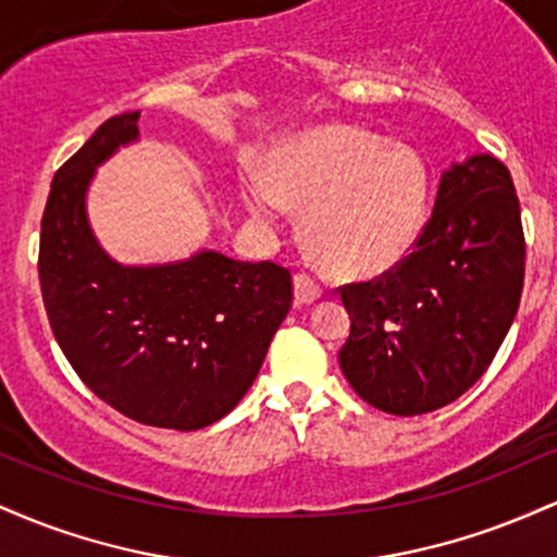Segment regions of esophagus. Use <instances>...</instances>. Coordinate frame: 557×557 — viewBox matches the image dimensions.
<instances>
[{"label": "esophagus", "mask_w": 557, "mask_h": 557, "mask_svg": "<svg viewBox=\"0 0 557 557\" xmlns=\"http://www.w3.org/2000/svg\"><path fill=\"white\" fill-rule=\"evenodd\" d=\"M293 296H296V306H311L314 300L322 298V287L306 274H296L293 277Z\"/></svg>", "instance_id": "obj_1"}]
</instances>
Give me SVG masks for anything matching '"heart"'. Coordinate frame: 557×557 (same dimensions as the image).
<instances>
[{
  "mask_svg": "<svg viewBox=\"0 0 557 557\" xmlns=\"http://www.w3.org/2000/svg\"><path fill=\"white\" fill-rule=\"evenodd\" d=\"M240 201L261 227L287 203L306 209V238L332 272L374 277L417 246L426 220V172L411 151L350 127L311 133L280 149L270 177L246 172Z\"/></svg>",
  "mask_w": 557,
  "mask_h": 557,
  "instance_id": "b5f03b06",
  "label": "heart"
}]
</instances>
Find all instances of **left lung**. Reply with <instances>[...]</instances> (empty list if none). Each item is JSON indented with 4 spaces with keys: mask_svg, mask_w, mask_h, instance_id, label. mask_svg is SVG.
Wrapping results in <instances>:
<instances>
[{
    "mask_svg": "<svg viewBox=\"0 0 557 557\" xmlns=\"http://www.w3.org/2000/svg\"><path fill=\"white\" fill-rule=\"evenodd\" d=\"M521 209L500 159L443 172L432 220L395 270L341 287L350 335L341 369L369 406L437 411L487 372L523 287Z\"/></svg>",
    "mask_w": 557,
    "mask_h": 557,
    "instance_id": "1",
    "label": "left lung"
}]
</instances>
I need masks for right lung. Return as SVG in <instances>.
<instances>
[{
    "mask_svg": "<svg viewBox=\"0 0 557 557\" xmlns=\"http://www.w3.org/2000/svg\"><path fill=\"white\" fill-rule=\"evenodd\" d=\"M140 112L110 117L57 170L41 220L38 277L70 367L138 424L194 432L238 406L293 304L272 261L196 251L168 264H120L86 212L96 168L138 140Z\"/></svg>",
    "mask_w": 557,
    "mask_h": 557,
    "instance_id": "right-lung-1",
    "label": "right lung"
}]
</instances>
